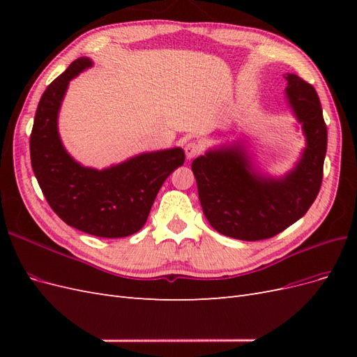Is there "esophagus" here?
<instances>
[{
    "instance_id": "1",
    "label": "esophagus",
    "mask_w": 357,
    "mask_h": 357,
    "mask_svg": "<svg viewBox=\"0 0 357 357\" xmlns=\"http://www.w3.org/2000/svg\"><path fill=\"white\" fill-rule=\"evenodd\" d=\"M201 152H202V146L199 143H197V142H189L185 146V153H186L188 159H192V158L198 156Z\"/></svg>"
}]
</instances>
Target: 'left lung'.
<instances>
[{
    "label": "left lung",
    "instance_id": "obj_1",
    "mask_svg": "<svg viewBox=\"0 0 357 357\" xmlns=\"http://www.w3.org/2000/svg\"><path fill=\"white\" fill-rule=\"evenodd\" d=\"M284 79L290 105L307 137V149L294 171L282 180L257 176L241 146L213 150L192 162L205 218L231 238H273L299 220L319 195L328 149L319 95L296 74Z\"/></svg>",
    "mask_w": 357,
    "mask_h": 357
}]
</instances>
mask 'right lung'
I'll list each match as a JSON object with an SVG mask.
<instances>
[{"mask_svg":"<svg viewBox=\"0 0 357 357\" xmlns=\"http://www.w3.org/2000/svg\"><path fill=\"white\" fill-rule=\"evenodd\" d=\"M91 66L88 58L75 59L41 95L29 138L31 165L63 222L95 236L122 238L143 228L160 186L185 164V152L176 147L143 153L102 171L74 162L59 139L58 112L70 80Z\"/></svg>","mask_w":357,"mask_h":357,"instance_id":"add662e5","label":"right lung"}]
</instances>
